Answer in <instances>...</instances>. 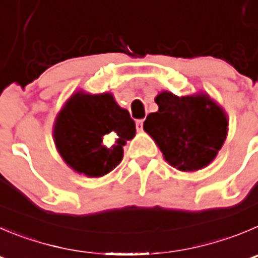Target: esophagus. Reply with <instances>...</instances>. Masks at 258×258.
<instances>
[{"label":"esophagus","mask_w":258,"mask_h":258,"mask_svg":"<svg viewBox=\"0 0 258 258\" xmlns=\"http://www.w3.org/2000/svg\"><path fill=\"white\" fill-rule=\"evenodd\" d=\"M137 129L139 132L143 131V120H137Z\"/></svg>","instance_id":"esophagus-1"}]
</instances>
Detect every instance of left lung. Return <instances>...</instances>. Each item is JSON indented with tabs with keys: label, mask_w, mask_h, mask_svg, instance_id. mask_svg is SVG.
Instances as JSON below:
<instances>
[{
	"label": "left lung",
	"mask_w": 258,
	"mask_h": 258,
	"mask_svg": "<svg viewBox=\"0 0 258 258\" xmlns=\"http://www.w3.org/2000/svg\"><path fill=\"white\" fill-rule=\"evenodd\" d=\"M143 129L154 139L164 159L180 171H198L217 157L228 131L224 110L209 95L176 96L163 91L156 97Z\"/></svg>",
	"instance_id": "obj_1"
}]
</instances>
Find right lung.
<instances>
[{"mask_svg": "<svg viewBox=\"0 0 258 258\" xmlns=\"http://www.w3.org/2000/svg\"><path fill=\"white\" fill-rule=\"evenodd\" d=\"M136 136L129 111L111 94L78 91L55 119L54 143L66 163L88 177H101L122 159V147Z\"/></svg>", "mask_w": 258, "mask_h": 258, "instance_id": "right-lung-1", "label": "right lung"}]
</instances>
